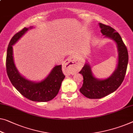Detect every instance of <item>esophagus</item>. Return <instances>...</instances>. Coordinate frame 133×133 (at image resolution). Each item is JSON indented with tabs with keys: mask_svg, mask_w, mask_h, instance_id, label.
Returning a JSON list of instances; mask_svg holds the SVG:
<instances>
[{
	"mask_svg": "<svg viewBox=\"0 0 133 133\" xmlns=\"http://www.w3.org/2000/svg\"><path fill=\"white\" fill-rule=\"evenodd\" d=\"M63 66L67 73H68L76 72L79 69V66L76 62L73 56H70L67 58L63 63Z\"/></svg>",
	"mask_w": 133,
	"mask_h": 133,
	"instance_id": "1",
	"label": "esophagus"
}]
</instances>
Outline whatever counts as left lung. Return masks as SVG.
<instances>
[{
	"mask_svg": "<svg viewBox=\"0 0 133 133\" xmlns=\"http://www.w3.org/2000/svg\"><path fill=\"white\" fill-rule=\"evenodd\" d=\"M101 33L104 37L112 40L116 43L118 51V63L116 68L110 76L98 79L92 72V67L87 62L79 73L83 76V85L79 89L86 97L91 99L101 98L114 92L123 82L128 62L127 49L121 36L115 30L103 24L99 23Z\"/></svg>",
	"mask_w": 133,
	"mask_h": 133,
	"instance_id": "1",
	"label": "left lung"
}]
</instances>
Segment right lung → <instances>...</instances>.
Masks as SVG:
<instances>
[{
	"instance_id": "obj_1",
	"label": "right lung",
	"mask_w": 133,
	"mask_h": 133,
	"mask_svg": "<svg viewBox=\"0 0 133 133\" xmlns=\"http://www.w3.org/2000/svg\"><path fill=\"white\" fill-rule=\"evenodd\" d=\"M33 28V26L29 28L25 27L21 31L16 33L11 39L7 49L6 72L13 86L25 98L33 102H48L58 94L61 82L65 78L61 70V65L53 67L49 75L43 80L32 81L20 74L15 66L14 59L12 46L27 31Z\"/></svg>"
}]
</instances>
